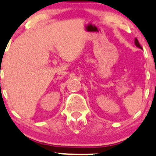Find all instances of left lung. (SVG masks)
Returning a JSON list of instances; mask_svg holds the SVG:
<instances>
[{
	"mask_svg": "<svg viewBox=\"0 0 156 156\" xmlns=\"http://www.w3.org/2000/svg\"><path fill=\"white\" fill-rule=\"evenodd\" d=\"M135 46H136V47L139 48H142V47H141V45L139 44V41L137 40V38L135 39Z\"/></svg>",
	"mask_w": 156,
	"mask_h": 156,
	"instance_id": "1",
	"label": "left lung"
}]
</instances>
